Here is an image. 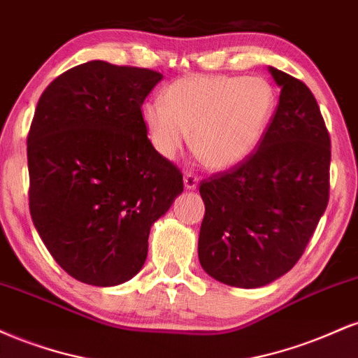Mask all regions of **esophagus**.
Masks as SVG:
<instances>
[{"mask_svg": "<svg viewBox=\"0 0 358 358\" xmlns=\"http://www.w3.org/2000/svg\"><path fill=\"white\" fill-rule=\"evenodd\" d=\"M183 185L187 190H195L196 185H199V176L193 173H185L183 176Z\"/></svg>", "mask_w": 358, "mask_h": 358, "instance_id": "34e87169", "label": "esophagus"}]
</instances>
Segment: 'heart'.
<instances>
[{"label": "heart", "instance_id": "heart-1", "mask_svg": "<svg viewBox=\"0 0 358 358\" xmlns=\"http://www.w3.org/2000/svg\"><path fill=\"white\" fill-rule=\"evenodd\" d=\"M278 109V94L264 77L188 76L171 82L163 101L141 108L148 138L173 159L190 139L212 170H229L256 153Z\"/></svg>", "mask_w": 358, "mask_h": 358}]
</instances>
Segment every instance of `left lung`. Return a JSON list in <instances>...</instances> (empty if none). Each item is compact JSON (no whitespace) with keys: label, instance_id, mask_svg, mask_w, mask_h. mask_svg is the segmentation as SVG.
<instances>
[{"label":"left lung","instance_id":"left-lung-1","mask_svg":"<svg viewBox=\"0 0 358 358\" xmlns=\"http://www.w3.org/2000/svg\"><path fill=\"white\" fill-rule=\"evenodd\" d=\"M268 71L281 94L261 146L200 185V264L217 281L245 289L269 285L296 264L330 190V136L313 94L301 80Z\"/></svg>","mask_w":358,"mask_h":358}]
</instances>
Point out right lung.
I'll return each instance as SVG.
<instances>
[{
	"label": "right lung",
	"mask_w": 358,
	"mask_h": 358,
	"mask_svg": "<svg viewBox=\"0 0 358 358\" xmlns=\"http://www.w3.org/2000/svg\"><path fill=\"white\" fill-rule=\"evenodd\" d=\"M163 76L102 60L45 89L28 134L30 213L59 266L77 281L117 286L148 256L151 225L183 176L148 139L141 106Z\"/></svg>",
	"instance_id": "obj_1"
}]
</instances>
